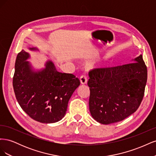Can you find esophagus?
Listing matches in <instances>:
<instances>
[{
    "label": "esophagus",
    "mask_w": 156,
    "mask_h": 156,
    "mask_svg": "<svg viewBox=\"0 0 156 156\" xmlns=\"http://www.w3.org/2000/svg\"><path fill=\"white\" fill-rule=\"evenodd\" d=\"M80 82L82 84H85L87 83V77L85 75H82L80 77Z\"/></svg>",
    "instance_id": "esophagus-1"
}]
</instances>
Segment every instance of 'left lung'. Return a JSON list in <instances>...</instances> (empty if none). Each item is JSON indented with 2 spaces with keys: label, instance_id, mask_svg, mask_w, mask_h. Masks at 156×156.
Segmentation results:
<instances>
[{
  "label": "left lung",
  "instance_id": "8db88e82",
  "mask_svg": "<svg viewBox=\"0 0 156 156\" xmlns=\"http://www.w3.org/2000/svg\"><path fill=\"white\" fill-rule=\"evenodd\" d=\"M88 75L89 109L99 123L122 121L137 110L147 81V68L142 55L131 63L94 68Z\"/></svg>",
  "mask_w": 156,
  "mask_h": 156
}]
</instances>
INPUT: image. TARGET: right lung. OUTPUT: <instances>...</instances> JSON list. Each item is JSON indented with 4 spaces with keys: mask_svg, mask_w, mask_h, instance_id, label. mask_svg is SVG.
I'll use <instances>...</instances> for the list:
<instances>
[{
    "mask_svg": "<svg viewBox=\"0 0 156 156\" xmlns=\"http://www.w3.org/2000/svg\"><path fill=\"white\" fill-rule=\"evenodd\" d=\"M29 57L24 50L17 56L13 77L17 101L36 121L45 124L58 122L64 116L69 100L80 85L79 79L72 73L57 72L50 60L44 69L34 72L27 61Z\"/></svg>",
    "mask_w": 156,
    "mask_h": 156,
    "instance_id": "add662e5",
    "label": "right lung"
}]
</instances>
